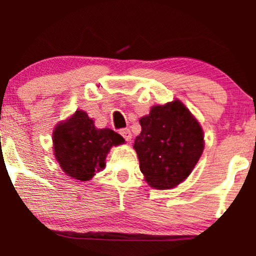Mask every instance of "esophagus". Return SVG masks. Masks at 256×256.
I'll list each match as a JSON object with an SVG mask.
<instances>
[{
    "label": "esophagus",
    "mask_w": 256,
    "mask_h": 256,
    "mask_svg": "<svg viewBox=\"0 0 256 256\" xmlns=\"http://www.w3.org/2000/svg\"><path fill=\"white\" fill-rule=\"evenodd\" d=\"M119 134L124 137V140H126V142H130L131 138H132V134L128 128H122V130H119Z\"/></svg>",
    "instance_id": "esophagus-1"
}]
</instances>
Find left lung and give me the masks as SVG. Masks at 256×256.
Returning a JSON list of instances; mask_svg holds the SVG:
<instances>
[{
	"label": "left lung",
	"mask_w": 256,
	"mask_h": 256,
	"mask_svg": "<svg viewBox=\"0 0 256 256\" xmlns=\"http://www.w3.org/2000/svg\"><path fill=\"white\" fill-rule=\"evenodd\" d=\"M140 124L142 131L134 148L146 183L158 190L177 186L192 173L204 152L198 122L177 100L152 107Z\"/></svg>",
	"instance_id": "obj_1"
}]
</instances>
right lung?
Segmentation results:
<instances>
[{
    "mask_svg": "<svg viewBox=\"0 0 256 256\" xmlns=\"http://www.w3.org/2000/svg\"><path fill=\"white\" fill-rule=\"evenodd\" d=\"M54 155L67 176L80 182L90 180L104 167L106 155L124 138L110 128H98L83 110H77L52 134Z\"/></svg>",
    "mask_w": 256,
    "mask_h": 256,
    "instance_id": "obj_1",
    "label": "right lung"
}]
</instances>
